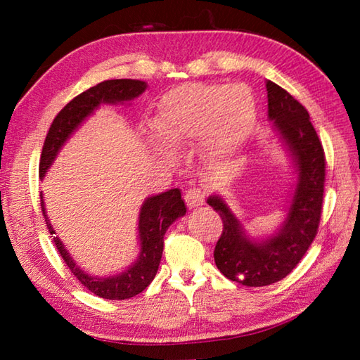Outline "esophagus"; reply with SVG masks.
<instances>
[{"label": "esophagus", "mask_w": 360, "mask_h": 360, "mask_svg": "<svg viewBox=\"0 0 360 360\" xmlns=\"http://www.w3.org/2000/svg\"><path fill=\"white\" fill-rule=\"evenodd\" d=\"M186 204L188 205L190 209L192 207H198V205H202L205 201V192L201 188H190L187 190V193L184 196Z\"/></svg>", "instance_id": "esophagus-1"}]
</instances>
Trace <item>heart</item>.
Segmentation results:
<instances>
[{
	"mask_svg": "<svg viewBox=\"0 0 360 360\" xmlns=\"http://www.w3.org/2000/svg\"><path fill=\"white\" fill-rule=\"evenodd\" d=\"M257 106L243 85L188 83L159 98L151 128L173 147L202 139L213 155H229L249 136Z\"/></svg>",
	"mask_w": 360,
	"mask_h": 360,
	"instance_id": "b5f03b06",
	"label": "heart"
}]
</instances>
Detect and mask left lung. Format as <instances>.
<instances>
[{
  "mask_svg": "<svg viewBox=\"0 0 360 360\" xmlns=\"http://www.w3.org/2000/svg\"><path fill=\"white\" fill-rule=\"evenodd\" d=\"M267 114L297 168V186L290 196L286 221L271 238L252 240L227 204L209 196L207 204L223 219V233L215 246L221 274L244 286H267L292 272L314 241L322 215L325 151L307 108L286 89L266 82Z\"/></svg>",
  "mask_w": 360,
  "mask_h": 360,
  "instance_id": "1",
  "label": "left lung"
}]
</instances>
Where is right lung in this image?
Instances as JSON below:
<instances>
[{
	"label": "right lung",
	"instance_id": "obj_1",
	"mask_svg": "<svg viewBox=\"0 0 360 360\" xmlns=\"http://www.w3.org/2000/svg\"><path fill=\"white\" fill-rule=\"evenodd\" d=\"M145 88H147V83L141 80H105L102 83H97L93 88L83 91L77 97H74L57 114L49 128L48 136H46L41 150L40 167H38L40 178H44L46 172L49 170L53 159H56L65 142L70 139V136L82 125L83 120L91 116L94 110L101 106V103H124L133 101V98L139 97L143 93ZM40 198L46 226H48L51 235H56V231H53L48 217H46L41 193ZM186 212L187 209L181 198L179 188H172L168 192L147 198L143 201L139 213V258L127 271L117 275H111V277H91V275L83 272L75 264L74 259L65 249L63 243L58 240V236H53V243H56V248L65 259L66 266L70 267L77 280L86 289H89L91 292L106 298V300H125V298H131L142 292L153 281V278H155L160 258H162L164 235L167 229L170 227L173 221L184 217Z\"/></svg>",
	"mask_w": 360,
	"mask_h": 360
}]
</instances>
